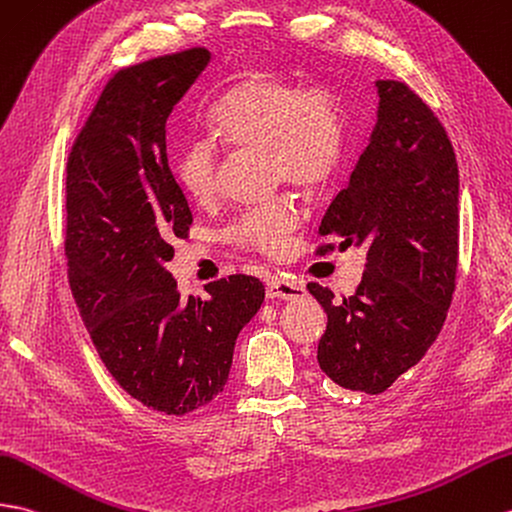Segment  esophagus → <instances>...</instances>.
<instances>
[{
  "instance_id": "esophagus-1",
  "label": "esophagus",
  "mask_w": 512,
  "mask_h": 512,
  "mask_svg": "<svg viewBox=\"0 0 512 512\" xmlns=\"http://www.w3.org/2000/svg\"><path fill=\"white\" fill-rule=\"evenodd\" d=\"M266 296H268V299L296 301V299H303V296H305V285L296 283V281H285V279L272 277V279L268 281Z\"/></svg>"
}]
</instances>
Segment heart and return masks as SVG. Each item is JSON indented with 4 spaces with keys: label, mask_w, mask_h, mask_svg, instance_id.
<instances>
[{
    "label": "heart",
    "mask_w": 512,
    "mask_h": 512,
    "mask_svg": "<svg viewBox=\"0 0 512 512\" xmlns=\"http://www.w3.org/2000/svg\"><path fill=\"white\" fill-rule=\"evenodd\" d=\"M211 126L237 148L268 150L275 183L301 194H320L336 176L347 124L338 95L325 85H301L277 71H251L224 93L211 111ZM220 152L211 139L185 141L174 157V176L194 202L218 192ZM301 211L290 198L248 209L235 220L229 237L242 248L279 257L299 229Z\"/></svg>",
    "instance_id": "obj_1"
}]
</instances>
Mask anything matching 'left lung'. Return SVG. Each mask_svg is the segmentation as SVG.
Returning <instances> with one entry per match:
<instances>
[{
    "mask_svg": "<svg viewBox=\"0 0 512 512\" xmlns=\"http://www.w3.org/2000/svg\"><path fill=\"white\" fill-rule=\"evenodd\" d=\"M371 141L318 233L364 248L351 296L307 290L327 312L318 342L323 373L379 395L419 364L443 329L458 270V163L443 124L406 82L377 80ZM336 244L318 246V255Z\"/></svg>",
    "mask_w": 512,
    "mask_h": 512,
    "instance_id": "8db88e82",
    "label": "left lung"
}]
</instances>
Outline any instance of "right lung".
<instances>
[{"label": "right lung", "mask_w": 512, "mask_h": 512, "mask_svg": "<svg viewBox=\"0 0 512 512\" xmlns=\"http://www.w3.org/2000/svg\"><path fill=\"white\" fill-rule=\"evenodd\" d=\"M209 61L192 47L117 71L67 161V277L82 323L115 382L172 417L220 395L237 334L264 303L248 275L183 299L165 268L192 224L165 124Z\"/></svg>", "instance_id": "right-lung-1"}]
</instances>
